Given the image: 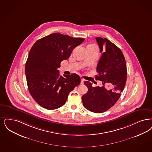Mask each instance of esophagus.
Masks as SVG:
<instances>
[{
	"label": "esophagus",
	"instance_id": "obj_1",
	"mask_svg": "<svg viewBox=\"0 0 152 152\" xmlns=\"http://www.w3.org/2000/svg\"><path fill=\"white\" fill-rule=\"evenodd\" d=\"M84 80L83 79H81V84H84Z\"/></svg>",
	"mask_w": 152,
	"mask_h": 152
}]
</instances>
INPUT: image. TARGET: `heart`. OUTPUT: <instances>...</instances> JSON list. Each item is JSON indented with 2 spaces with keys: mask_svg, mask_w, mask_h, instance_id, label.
Masks as SVG:
<instances>
[{
  "mask_svg": "<svg viewBox=\"0 0 152 152\" xmlns=\"http://www.w3.org/2000/svg\"><path fill=\"white\" fill-rule=\"evenodd\" d=\"M87 48H96V49H97V47L94 44H89L86 46V49Z\"/></svg>",
  "mask_w": 152,
  "mask_h": 152,
  "instance_id": "1",
  "label": "heart"
}]
</instances>
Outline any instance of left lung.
Instances as JSON below:
<instances>
[{"mask_svg":"<svg viewBox=\"0 0 152 152\" xmlns=\"http://www.w3.org/2000/svg\"><path fill=\"white\" fill-rule=\"evenodd\" d=\"M96 39L102 52L97 66L98 75L96 79L102 81L101 87L93 88L89 81H85L88 89L83 96L82 101L85 109L95 113H102L110 109L121 97L127 80V67L124 55L121 50L107 38L96 37ZM110 85L112 89L107 90L105 87Z\"/></svg>","mask_w":152,"mask_h":152,"instance_id":"8db88e82","label":"left lung"}]
</instances>
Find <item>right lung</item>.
<instances>
[{
  "label": "right lung",
  "mask_w": 152,
  "mask_h": 152,
  "mask_svg": "<svg viewBox=\"0 0 152 152\" xmlns=\"http://www.w3.org/2000/svg\"><path fill=\"white\" fill-rule=\"evenodd\" d=\"M84 40L55 33L38 39L31 47L25 64L27 85L31 97L43 108L61 107L69 93L80 84L78 75L63 77L57 68Z\"/></svg>",
  "instance_id": "1"
}]
</instances>
